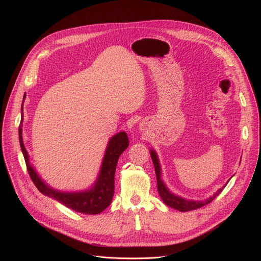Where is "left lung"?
Returning <instances> with one entry per match:
<instances>
[{
	"instance_id": "1",
	"label": "left lung",
	"mask_w": 261,
	"mask_h": 261,
	"mask_svg": "<svg viewBox=\"0 0 261 261\" xmlns=\"http://www.w3.org/2000/svg\"><path fill=\"white\" fill-rule=\"evenodd\" d=\"M151 157L154 163V167H155V172H156V176H157V186H158V192L160 194V197L162 198L163 202L172 207L175 208L179 212H188V211H193L196 208H199L207 203H210L211 201H213V199H215L224 188L219 189L212 197L205 199L204 201H194V200H188L181 198L177 195L172 194L165 186L164 181L161 179V167H160V163L157 157V154L154 150H151Z\"/></svg>"
}]
</instances>
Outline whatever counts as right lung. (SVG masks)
<instances>
[{
	"label": "right lung",
	"instance_id": "1",
	"mask_svg": "<svg viewBox=\"0 0 261 261\" xmlns=\"http://www.w3.org/2000/svg\"><path fill=\"white\" fill-rule=\"evenodd\" d=\"M25 93L23 95V100ZM23 101L21 104V121L18 128L19 143L21 152L24 157L28 172L37 187L43 195L51 197L65 206L87 215H96L103 212L113 200L115 194V173L117 164L121 154L129 145V139L126 132H120L110 138L105 155L102 161L101 169L93 187L81 192H61L50 188L36 172L30 163L29 155L22 140V117H23Z\"/></svg>",
	"mask_w": 261,
	"mask_h": 261
}]
</instances>
